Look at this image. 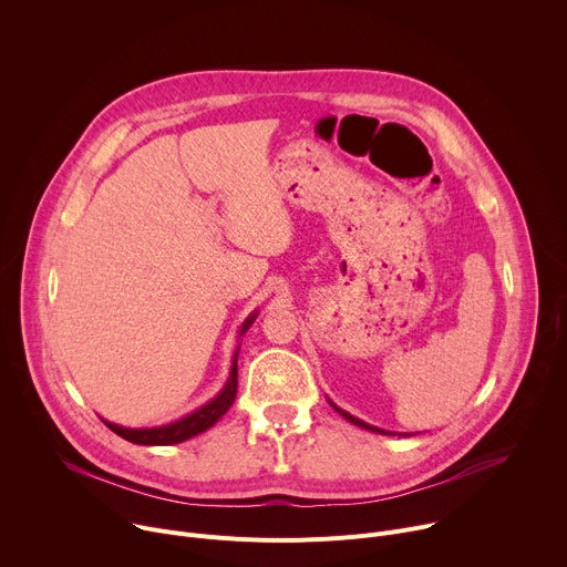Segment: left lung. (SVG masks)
<instances>
[{
	"label": "left lung",
	"instance_id": "left-lung-1",
	"mask_svg": "<svg viewBox=\"0 0 567 567\" xmlns=\"http://www.w3.org/2000/svg\"><path fill=\"white\" fill-rule=\"evenodd\" d=\"M330 401V399H328ZM330 406L341 415V417H346L350 424H354V426H361V429H365V431H372V433H381V435H394V433H388V431H383V429H377V426H370L368 422H363V420H359V417H354V415H350V413H346L343 409H339L334 401H330ZM399 435H406V433H399Z\"/></svg>",
	"mask_w": 567,
	"mask_h": 567
}]
</instances>
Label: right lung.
I'll use <instances>...</instances> for the list:
<instances>
[{"mask_svg":"<svg viewBox=\"0 0 567 567\" xmlns=\"http://www.w3.org/2000/svg\"><path fill=\"white\" fill-rule=\"evenodd\" d=\"M256 318H258V309L245 322H241L237 339L247 334V330L254 326ZM237 354H239V346L233 354L230 372H228V379H226L224 388L208 403H204L202 409L184 415L182 420H175V422L164 424V426H152V429H127V426L112 424L107 420H103V424L110 431H114L118 437H123L132 444H143V446H171V444L186 442V440L208 431L210 426H215L226 415V411L233 406V401H235V394H237Z\"/></svg>","mask_w":567,"mask_h":567,"instance_id":"obj_1","label":"right lung"}]
</instances>
